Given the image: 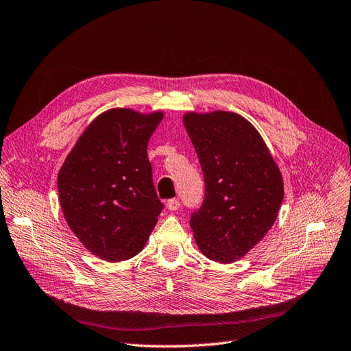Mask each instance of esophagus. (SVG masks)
Returning a JSON list of instances; mask_svg holds the SVG:
<instances>
[{"label":"esophagus","mask_w":351,"mask_h":351,"mask_svg":"<svg viewBox=\"0 0 351 351\" xmlns=\"http://www.w3.org/2000/svg\"><path fill=\"white\" fill-rule=\"evenodd\" d=\"M179 206H180V202L176 198H172V199L167 201V210L169 211H176V210H179Z\"/></svg>","instance_id":"esophagus-1"}]
</instances>
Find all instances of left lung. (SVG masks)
Masks as SVG:
<instances>
[{
  "label": "left lung",
  "mask_w": 351,
  "mask_h": 351,
  "mask_svg": "<svg viewBox=\"0 0 351 351\" xmlns=\"http://www.w3.org/2000/svg\"><path fill=\"white\" fill-rule=\"evenodd\" d=\"M184 124L201 163L205 195L191 214L199 250L231 263L274 226L283 199L279 167L257 130L227 111L188 112Z\"/></svg>",
  "instance_id": "8db88e82"
}]
</instances>
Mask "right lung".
<instances>
[{
  "label": "right lung",
  "mask_w": 351,
  "mask_h": 351,
  "mask_svg": "<svg viewBox=\"0 0 351 351\" xmlns=\"http://www.w3.org/2000/svg\"><path fill=\"white\" fill-rule=\"evenodd\" d=\"M163 112H102L64 160L58 189L68 226L85 247L108 262L136 256L158 223V198L147 158Z\"/></svg>",
  "instance_id": "1"
}]
</instances>
